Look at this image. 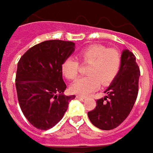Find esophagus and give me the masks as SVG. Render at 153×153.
<instances>
[{
    "mask_svg": "<svg viewBox=\"0 0 153 153\" xmlns=\"http://www.w3.org/2000/svg\"><path fill=\"white\" fill-rule=\"evenodd\" d=\"M76 98H78V99H80V100H84L85 98H86V97H84V96H76Z\"/></svg>",
    "mask_w": 153,
    "mask_h": 153,
    "instance_id": "34e87169",
    "label": "esophagus"
}]
</instances>
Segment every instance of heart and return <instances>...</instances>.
<instances>
[{"instance_id":"heart-1","label":"heart","mask_w":153,"mask_h":153,"mask_svg":"<svg viewBox=\"0 0 153 153\" xmlns=\"http://www.w3.org/2000/svg\"><path fill=\"white\" fill-rule=\"evenodd\" d=\"M80 58L84 62H90L87 69L88 76L76 79L72 83L71 91L79 95H89L99 88L101 82L108 84L118 75L122 58L115 49H108L104 45L93 44L80 53ZM78 62L69 57L62 65V72L68 79H74L78 74Z\"/></svg>"}]
</instances>
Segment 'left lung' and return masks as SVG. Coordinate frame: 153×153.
Here are the masks:
<instances>
[{"label": "left lung", "instance_id": "8db88e82", "mask_svg": "<svg viewBox=\"0 0 153 153\" xmlns=\"http://www.w3.org/2000/svg\"><path fill=\"white\" fill-rule=\"evenodd\" d=\"M121 58L118 75L104 91L107 95L98 99L96 108L88 112L91 122L101 130H112L123 123L137 97L140 71L136 57L130 50L124 49Z\"/></svg>", "mask_w": 153, "mask_h": 153}]
</instances>
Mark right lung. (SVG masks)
Listing matches in <instances>:
<instances>
[{"instance_id": "1", "label": "right lung", "mask_w": 153, "mask_h": 153, "mask_svg": "<svg viewBox=\"0 0 153 153\" xmlns=\"http://www.w3.org/2000/svg\"><path fill=\"white\" fill-rule=\"evenodd\" d=\"M75 51V43L45 41L33 46L17 64L16 87L21 110L36 129L49 130L62 118L75 95L65 96L62 65Z\"/></svg>"}]
</instances>
